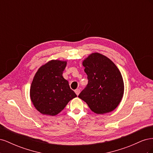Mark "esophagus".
Listing matches in <instances>:
<instances>
[{"instance_id":"obj_1","label":"esophagus","mask_w":153,"mask_h":153,"mask_svg":"<svg viewBox=\"0 0 153 153\" xmlns=\"http://www.w3.org/2000/svg\"><path fill=\"white\" fill-rule=\"evenodd\" d=\"M75 93H76V94L78 96V95H79V94H80V89H76V90H75Z\"/></svg>"}]
</instances>
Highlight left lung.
Segmentation results:
<instances>
[{
	"label": "left lung",
	"instance_id": "8db88e82",
	"mask_svg": "<svg viewBox=\"0 0 153 153\" xmlns=\"http://www.w3.org/2000/svg\"><path fill=\"white\" fill-rule=\"evenodd\" d=\"M82 64L88 84L78 97L96 114L112 112L121 102L124 94L121 72L110 59L99 53L91 54Z\"/></svg>",
	"mask_w": 153,
	"mask_h": 153
}]
</instances>
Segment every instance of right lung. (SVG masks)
<instances>
[{"label":"right lung","mask_w":153,"mask_h":153,"mask_svg":"<svg viewBox=\"0 0 153 153\" xmlns=\"http://www.w3.org/2000/svg\"><path fill=\"white\" fill-rule=\"evenodd\" d=\"M66 64V61L52 60L36 72L30 86V96L40 113L53 116L77 96L62 76Z\"/></svg>","instance_id":"add662e5"}]
</instances>
